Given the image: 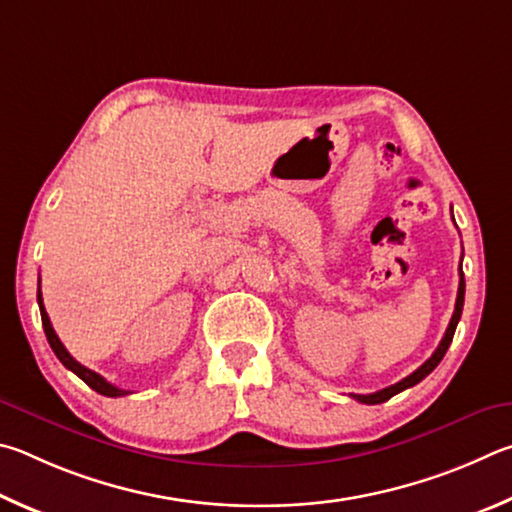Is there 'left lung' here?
Wrapping results in <instances>:
<instances>
[{
	"label": "left lung",
	"mask_w": 512,
	"mask_h": 512,
	"mask_svg": "<svg viewBox=\"0 0 512 512\" xmlns=\"http://www.w3.org/2000/svg\"><path fill=\"white\" fill-rule=\"evenodd\" d=\"M459 274H461V279H459V294H456L454 315H452V319H450V326H447V330H445V337L441 339V344H438V348L434 351V355L429 357V360H427L423 366H418V369H416L414 373L407 375L405 380H400V382H396V384H391V387H387V389L375 391V393H369V396H360V393H351V396H353L357 402H364V405H380V402H387L389 398L396 396V393L405 391V389H409V387H414V384H418L420 380H425L427 375L432 373L438 364H441V360H443L445 353H447V348H450V344H452V337H454L456 324H459L461 312H463V299H465V279H463V270H459Z\"/></svg>",
	"instance_id": "obj_1"
}]
</instances>
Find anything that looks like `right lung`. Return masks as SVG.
Returning a JSON list of instances; mask_svg holds the SVG:
<instances>
[{"instance_id": "add662e5", "label": "right lung", "mask_w": 512, "mask_h": 512, "mask_svg": "<svg viewBox=\"0 0 512 512\" xmlns=\"http://www.w3.org/2000/svg\"><path fill=\"white\" fill-rule=\"evenodd\" d=\"M38 306H40V315H42V326H44V335H47V342H49V346L53 348V353H56V357L58 360L67 366L69 371H74L80 380H83L87 387H92L96 393H101V396H107V398H119V396H128L130 391H125V389H119V387H114V384H110L107 382L103 375H98V373H94V371H89L87 366H83L80 362H76L74 357H71L69 353H67V348L62 346V342L58 339V335H56V330H53V326H51V321H49V315H47V310H44V303H42V292H40V288H38Z\"/></svg>"}]
</instances>
